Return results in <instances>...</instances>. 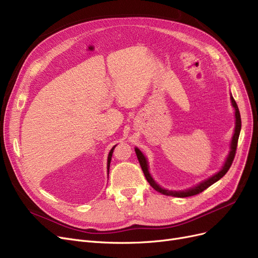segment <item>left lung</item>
<instances>
[{
    "mask_svg": "<svg viewBox=\"0 0 258 258\" xmlns=\"http://www.w3.org/2000/svg\"><path fill=\"white\" fill-rule=\"evenodd\" d=\"M231 102L233 107L235 109V117H236V121H235V130H234V136L232 138V143H231V151L227 157V161L225 163V166L223 167V169L219 171L218 173H216L215 175H213L212 177L206 179L205 181L201 182L200 185H198L196 187H193L189 190H185V191H169V190H165L163 188L159 187L157 183L154 181V179L151 177L149 171H148V164H147V159L144 156V154L138 149L136 148V153L138 156V159L140 162V165L142 167V170L144 172V175L146 177V179L148 180V182L150 183V186L155 189L157 192L162 193L164 195H168V196H175V198H188V196H193L196 194L202 193L204 190H206L207 188H209L211 185H213L214 182H216L217 180H219L222 178L227 172L228 170L230 169L233 161H234V157L236 154V148H237V142H238V138H239V133H240V128H241V119H240V113L239 110L237 107L236 102L233 99V96H231Z\"/></svg>",
    "mask_w": 258,
    "mask_h": 258,
    "instance_id": "1",
    "label": "left lung"
}]
</instances>
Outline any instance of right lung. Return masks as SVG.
<instances>
[{
  "label": "right lung",
  "mask_w": 258,
  "mask_h": 258,
  "mask_svg": "<svg viewBox=\"0 0 258 258\" xmlns=\"http://www.w3.org/2000/svg\"><path fill=\"white\" fill-rule=\"evenodd\" d=\"M115 148V146L113 147V148L110 150V152H109V155H108V165H107V169H108V171H109V167H110V162H111V156H112V153H113V149Z\"/></svg>",
  "instance_id": "right-lung-1"
}]
</instances>
